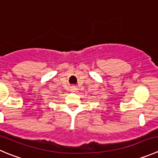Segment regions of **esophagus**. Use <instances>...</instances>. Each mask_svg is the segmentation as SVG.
<instances>
[{
	"label": "esophagus",
	"mask_w": 158,
	"mask_h": 158,
	"mask_svg": "<svg viewBox=\"0 0 158 158\" xmlns=\"http://www.w3.org/2000/svg\"><path fill=\"white\" fill-rule=\"evenodd\" d=\"M77 90V89L76 87H73V88H71V92H76Z\"/></svg>",
	"instance_id": "34e87169"
}]
</instances>
